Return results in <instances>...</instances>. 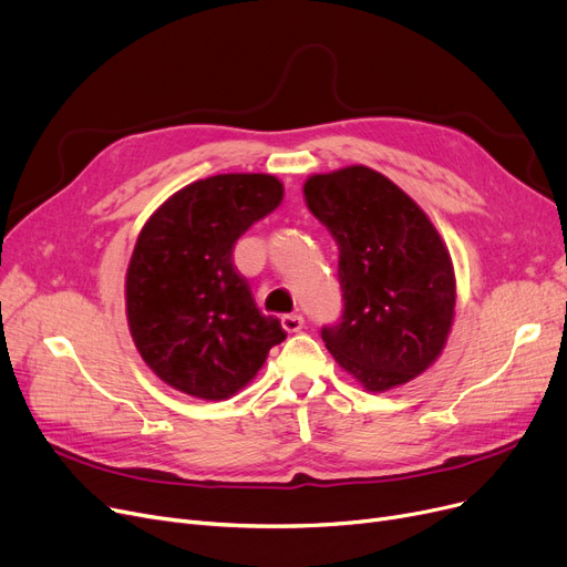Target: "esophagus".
<instances>
[{"instance_id":"1","label":"esophagus","mask_w":567,"mask_h":567,"mask_svg":"<svg viewBox=\"0 0 567 567\" xmlns=\"http://www.w3.org/2000/svg\"><path fill=\"white\" fill-rule=\"evenodd\" d=\"M303 323H306V319L301 315H285L282 317V329L287 333H299L303 329Z\"/></svg>"}]
</instances>
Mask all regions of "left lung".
Here are the masks:
<instances>
[{"label":"left lung","mask_w":567,"mask_h":567,"mask_svg":"<svg viewBox=\"0 0 567 567\" xmlns=\"http://www.w3.org/2000/svg\"><path fill=\"white\" fill-rule=\"evenodd\" d=\"M303 193L340 250L344 306L321 326L326 349L372 393L425 372L455 315L453 261L430 218L363 165L310 176Z\"/></svg>","instance_id":"left-lung-1"}]
</instances>
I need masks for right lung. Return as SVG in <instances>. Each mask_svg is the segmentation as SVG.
Here are the masks:
<instances>
[{"mask_svg": "<svg viewBox=\"0 0 567 567\" xmlns=\"http://www.w3.org/2000/svg\"><path fill=\"white\" fill-rule=\"evenodd\" d=\"M280 202L271 174H218L172 195L140 231L126 276L131 333L176 391L225 400L287 338L234 266L238 238Z\"/></svg>", "mask_w": 567, "mask_h": 567, "instance_id": "obj_1", "label": "right lung"}]
</instances>
